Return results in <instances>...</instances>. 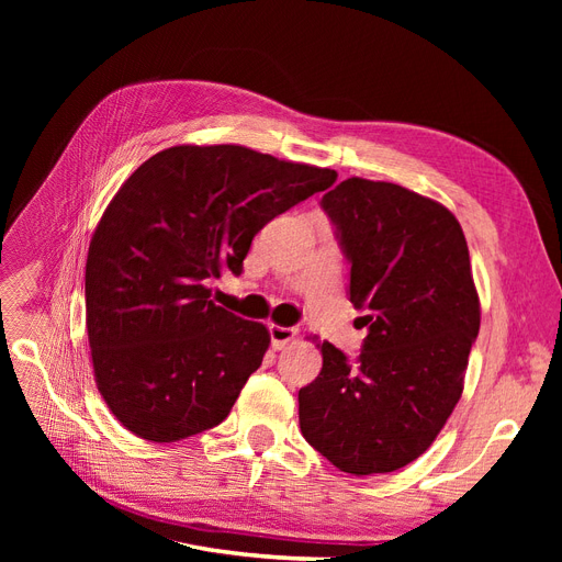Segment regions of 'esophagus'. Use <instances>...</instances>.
I'll list each match as a JSON object with an SVG mask.
<instances>
[{
	"label": "esophagus",
	"instance_id": "34e87169",
	"mask_svg": "<svg viewBox=\"0 0 562 562\" xmlns=\"http://www.w3.org/2000/svg\"><path fill=\"white\" fill-rule=\"evenodd\" d=\"M295 335H297V330H295V328H283V326H274V323H271V326H269L271 347H274L277 351H281V349H285L288 345H291L293 339H295Z\"/></svg>",
	"mask_w": 562,
	"mask_h": 562
}]
</instances>
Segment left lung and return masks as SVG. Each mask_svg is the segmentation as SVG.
Masks as SVG:
<instances>
[{
	"mask_svg": "<svg viewBox=\"0 0 562 562\" xmlns=\"http://www.w3.org/2000/svg\"><path fill=\"white\" fill-rule=\"evenodd\" d=\"M321 206L368 335L353 363L321 345L318 378L297 394L300 429L339 471L389 473L434 443L462 396L481 328L467 239L443 203L394 182L349 178Z\"/></svg>",
	"mask_w": 562,
	"mask_h": 562,
	"instance_id": "8db88e82",
	"label": "left lung"
}]
</instances>
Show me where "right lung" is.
<instances>
[{
  "label": "right lung",
  "mask_w": 562,
  "mask_h": 562,
  "mask_svg": "<svg viewBox=\"0 0 562 562\" xmlns=\"http://www.w3.org/2000/svg\"><path fill=\"white\" fill-rule=\"evenodd\" d=\"M335 178L241 145H176L119 187L89 246L87 333L131 434L176 443L229 415L269 330L217 307L209 281L239 277L252 236Z\"/></svg>",
  "instance_id": "add662e5"
}]
</instances>
